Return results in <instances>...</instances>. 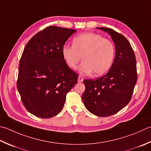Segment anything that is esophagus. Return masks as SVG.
Masks as SVG:
<instances>
[{"label":"esophagus","mask_w":151,"mask_h":151,"mask_svg":"<svg viewBox=\"0 0 151 151\" xmlns=\"http://www.w3.org/2000/svg\"><path fill=\"white\" fill-rule=\"evenodd\" d=\"M83 81H84V78H82V76H79L78 78V82H82Z\"/></svg>","instance_id":"1"}]
</instances>
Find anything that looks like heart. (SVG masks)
I'll return each mask as SVG.
<instances>
[{
	"label": "heart",
	"mask_w": 151,
	"mask_h": 151,
	"mask_svg": "<svg viewBox=\"0 0 151 151\" xmlns=\"http://www.w3.org/2000/svg\"><path fill=\"white\" fill-rule=\"evenodd\" d=\"M113 42L94 32H85L73 39V46L64 45L62 55L67 65L76 69L82 57L80 72L101 75L110 69L114 57Z\"/></svg>",
	"instance_id": "heart-1"
}]
</instances>
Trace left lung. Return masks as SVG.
<instances>
[{
  "label": "left lung",
  "instance_id": "1",
  "mask_svg": "<svg viewBox=\"0 0 151 151\" xmlns=\"http://www.w3.org/2000/svg\"><path fill=\"white\" fill-rule=\"evenodd\" d=\"M97 28L111 35L116 54L105 75L96 80H84L82 101L91 113L105 117L117 113L130 101L137 73L134 50L127 38L110 28Z\"/></svg>",
  "mask_w": 151,
  "mask_h": 151
}]
</instances>
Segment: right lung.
Listing matches in <instances>:
<instances>
[{"mask_svg": "<svg viewBox=\"0 0 151 151\" xmlns=\"http://www.w3.org/2000/svg\"><path fill=\"white\" fill-rule=\"evenodd\" d=\"M74 29L50 26L32 37L23 50L17 88L29 113L42 119L63 109L67 93L77 83L78 75L67 65L62 48Z\"/></svg>", "mask_w": 151, "mask_h": 151, "instance_id": "obj_1", "label": "right lung"}]
</instances>
